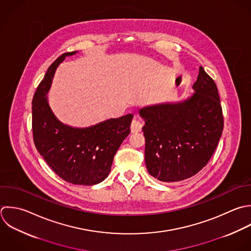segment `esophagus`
I'll use <instances>...</instances> for the list:
<instances>
[{"instance_id":"esophagus-1","label":"esophagus","mask_w":251,"mask_h":251,"mask_svg":"<svg viewBox=\"0 0 251 251\" xmlns=\"http://www.w3.org/2000/svg\"><path fill=\"white\" fill-rule=\"evenodd\" d=\"M142 127H143L142 121L135 118V119L132 121V124H131V131H132L133 133L140 132V131L142 130Z\"/></svg>"}]
</instances>
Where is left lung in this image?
Returning <instances> with one entry per match:
<instances>
[{"instance_id": "8db88e82", "label": "left lung", "mask_w": 251, "mask_h": 251, "mask_svg": "<svg viewBox=\"0 0 251 251\" xmlns=\"http://www.w3.org/2000/svg\"><path fill=\"white\" fill-rule=\"evenodd\" d=\"M193 89L185 100L140 109L147 169L159 181L178 182L199 173L221 138L224 118L217 86L202 66Z\"/></svg>"}]
</instances>
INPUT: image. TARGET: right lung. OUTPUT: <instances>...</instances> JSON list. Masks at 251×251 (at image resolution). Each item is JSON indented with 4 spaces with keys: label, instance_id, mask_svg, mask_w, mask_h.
I'll return each mask as SVG.
<instances>
[{
    "label": "right lung",
    "instance_id": "right-lung-1",
    "mask_svg": "<svg viewBox=\"0 0 251 251\" xmlns=\"http://www.w3.org/2000/svg\"><path fill=\"white\" fill-rule=\"evenodd\" d=\"M76 52L57 57L39 84L32 101V131L37 151L56 175L74 185L92 186L108 176L117 150L131 132L133 114L86 128L65 125L55 117L47 94L59 63Z\"/></svg>",
    "mask_w": 251,
    "mask_h": 251
}]
</instances>
